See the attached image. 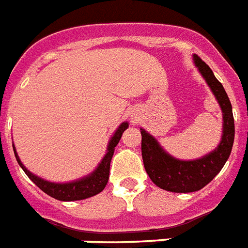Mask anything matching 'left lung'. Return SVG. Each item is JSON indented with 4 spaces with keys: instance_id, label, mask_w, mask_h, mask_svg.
<instances>
[{
    "instance_id": "1",
    "label": "left lung",
    "mask_w": 248,
    "mask_h": 248,
    "mask_svg": "<svg viewBox=\"0 0 248 248\" xmlns=\"http://www.w3.org/2000/svg\"><path fill=\"white\" fill-rule=\"evenodd\" d=\"M193 62L202 74L222 111V136L218 146L194 160H180L166 153L159 141L146 130H141V153L143 166L154 184L172 193H191L201 190L222 170L232 151L234 141V120L230 98L207 64L193 54Z\"/></svg>"
}]
</instances>
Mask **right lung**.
Masks as SVG:
<instances>
[{"label":"right lung","mask_w":248,"mask_h":248,"mask_svg":"<svg viewBox=\"0 0 248 248\" xmlns=\"http://www.w3.org/2000/svg\"><path fill=\"white\" fill-rule=\"evenodd\" d=\"M128 127V122H122L118 126V128L114 131V134L112 135L111 140L107 145V153L103 156V159L101 160V163L98 166L93 170L91 174L79 178L77 180H72V182L66 183H54L45 180V179L40 178V176L35 175L30 170L26 169V166L21 163V160L18 157L17 151L15 149V145L12 143L14 147V153L16 156L18 165L21 166V169L24 170L25 174L35 183V184L47 195L53 197V198L58 199L62 202H73V201H83V199L91 198L93 195H97L101 193L107 185L108 179H109V166H111L112 156L114 153V147L117 146V143L120 142L121 136L124 134V131Z\"/></svg>","instance_id":"1"}]
</instances>
